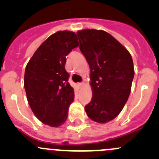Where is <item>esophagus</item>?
Segmentation results:
<instances>
[{
  "mask_svg": "<svg viewBox=\"0 0 159 159\" xmlns=\"http://www.w3.org/2000/svg\"><path fill=\"white\" fill-rule=\"evenodd\" d=\"M84 85V83H79V84H78V86H79L80 88H82Z\"/></svg>",
  "mask_w": 159,
  "mask_h": 159,
  "instance_id": "obj_1",
  "label": "esophagus"
}]
</instances>
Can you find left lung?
Listing matches in <instances>:
<instances>
[{
    "instance_id": "1",
    "label": "left lung",
    "mask_w": 159,
    "mask_h": 159,
    "mask_svg": "<svg viewBox=\"0 0 159 159\" xmlns=\"http://www.w3.org/2000/svg\"><path fill=\"white\" fill-rule=\"evenodd\" d=\"M80 50L90 68L91 102L84 107L88 117L104 124L116 118L129 97L134 70L127 49L102 30L77 32Z\"/></svg>"
}]
</instances>
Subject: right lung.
Wrapping results in <instances>:
<instances>
[{
	"instance_id": "1",
	"label": "right lung",
	"mask_w": 159,
	"mask_h": 159,
	"mask_svg": "<svg viewBox=\"0 0 159 159\" xmlns=\"http://www.w3.org/2000/svg\"><path fill=\"white\" fill-rule=\"evenodd\" d=\"M78 45L75 32H56L39 46L25 68L24 85L28 104L38 119L51 127L65 122L74 102V89L65 67L66 56Z\"/></svg>"
}]
</instances>
